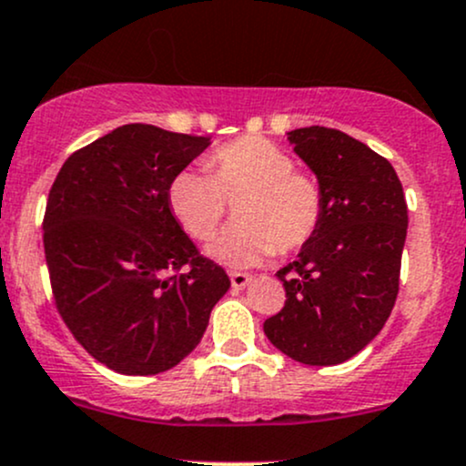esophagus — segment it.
Here are the masks:
<instances>
[{
	"label": "esophagus",
	"instance_id": "esophagus-1",
	"mask_svg": "<svg viewBox=\"0 0 466 466\" xmlns=\"http://www.w3.org/2000/svg\"><path fill=\"white\" fill-rule=\"evenodd\" d=\"M250 279H253V277H250L248 273H231V284L235 290L247 289V286L250 284Z\"/></svg>",
	"mask_w": 466,
	"mask_h": 466
}]
</instances>
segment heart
Masks as SVG:
<instances>
[{
  "instance_id": "heart-1",
  "label": "heart",
  "mask_w": 466,
  "mask_h": 466,
  "mask_svg": "<svg viewBox=\"0 0 466 466\" xmlns=\"http://www.w3.org/2000/svg\"><path fill=\"white\" fill-rule=\"evenodd\" d=\"M207 171L182 169L167 189L171 213L191 239L213 238L238 200L231 227L207 248L219 264L247 268L310 242L323 219V189L295 169L284 149L259 136H242L208 156Z\"/></svg>"
}]
</instances>
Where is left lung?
I'll return each mask as SVG.
<instances>
[{"mask_svg": "<svg viewBox=\"0 0 466 466\" xmlns=\"http://www.w3.org/2000/svg\"><path fill=\"white\" fill-rule=\"evenodd\" d=\"M323 189L321 227L277 270L286 303L266 319L268 341L303 365H339L383 330L399 295L407 202L394 167L330 127L289 132Z\"/></svg>", "mask_w": 466, "mask_h": 466, "instance_id": "left-lung-1", "label": "left lung"}]
</instances>
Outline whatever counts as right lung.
Here are the masks:
<instances>
[{
    "mask_svg": "<svg viewBox=\"0 0 466 466\" xmlns=\"http://www.w3.org/2000/svg\"><path fill=\"white\" fill-rule=\"evenodd\" d=\"M211 145L207 136L132 123L66 160L44 216L56 310L98 363L167 372L200 343L231 279L202 258L167 189Z\"/></svg>",
    "mask_w": 466,
    "mask_h": 466,
    "instance_id": "right-lung-1",
    "label": "right lung"
}]
</instances>
